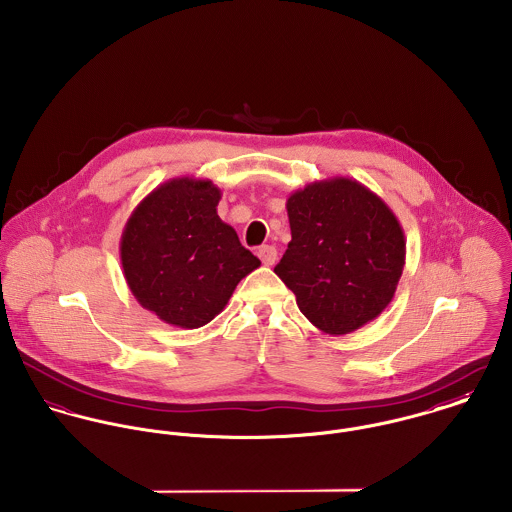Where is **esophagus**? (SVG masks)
<instances>
[{"label":"esophagus","instance_id":"1","mask_svg":"<svg viewBox=\"0 0 512 512\" xmlns=\"http://www.w3.org/2000/svg\"><path fill=\"white\" fill-rule=\"evenodd\" d=\"M258 258L262 260L264 266H274L276 260H278V250L274 246H260L258 248Z\"/></svg>","mask_w":512,"mask_h":512}]
</instances>
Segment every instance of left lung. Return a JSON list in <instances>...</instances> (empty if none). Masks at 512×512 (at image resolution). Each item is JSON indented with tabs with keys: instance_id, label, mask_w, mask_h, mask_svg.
<instances>
[{
	"instance_id": "8db88e82",
	"label": "left lung",
	"mask_w": 512,
	"mask_h": 512,
	"mask_svg": "<svg viewBox=\"0 0 512 512\" xmlns=\"http://www.w3.org/2000/svg\"><path fill=\"white\" fill-rule=\"evenodd\" d=\"M286 209L292 242L274 272L299 311L333 337L376 319L406 264L404 230L392 209L349 177L293 191Z\"/></svg>"
}]
</instances>
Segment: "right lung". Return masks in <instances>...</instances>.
<instances>
[{"label":"right lung","mask_w":512,"mask_h":512,"mask_svg":"<svg viewBox=\"0 0 512 512\" xmlns=\"http://www.w3.org/2000/svg\"><path fill=\"white\" fill-rule=\"evenodd\" d=\"M220 197L211 179L175 177L155 187L124 226L120 260L128 288L173 327L213 321L238 282L260 266L217 215Z\"/></svg>","instance_id":"right-lung-1"}]
</instances>
